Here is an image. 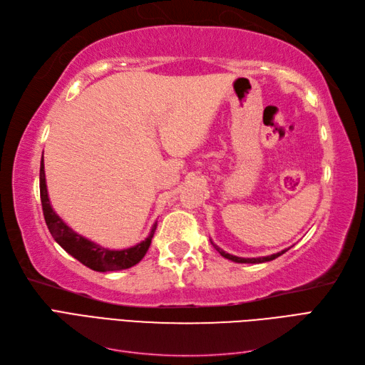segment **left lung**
<instances>
[{
    "label": "left lung",
    "instance_id": "1",
    "mask_svg": "<svg viewBox=\"0 0 365 365\" xmlns=\"http://www.w3.org/2000/svg\"><path fill=\"white\" fill-rule=\"evenodd\" d=\"M212 244H213V242H212ZM213 247L219 251L220 256L225 257V259H228V260H233V262H236V263H263V262H269V260L277 259L279 256H282V254H284L286 251H288V250H283V251H280V252L271 254V256H267V257H252V259H245V257H237V256H233V254H228V252H225L224 250H220L219 247H216L215 244H213Z\"/></svg>",
    "mask_w": 365,
    "mask_h": 365
}]
</instances>
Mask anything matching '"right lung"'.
<instances>
[{
    "instance_id": "right-lung-1",
    "label": "right lung",
    "mask_w": 365,
    "mask_h": 365,
    "mask_svg": "<svg viewBox=\"0 0 365 365\" xmlns=\"http://www.w3.org/2000/svg\"><path fill=\"white\" fill-rule=\"evenodd\" d=\"M39 192L43 219H46V224L50 230L51 236L65 251L71 254V256L81 263H83L85 267L98 272L120 271L134 267V264H137L143 257H145V254L150 247L153 233H155L157 230V222L153 224L149 236L145 240L140 242L135 247H130L126 250H108L94 244L91 240L85 239L81 235H77L76 231H73L56 213H54V210L50 205L46 184V170H43V155L39 170Z\"/></svg>"
}]
</instances>
